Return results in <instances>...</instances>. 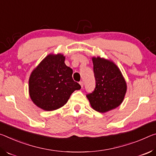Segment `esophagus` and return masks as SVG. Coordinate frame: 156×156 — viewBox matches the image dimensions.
<instances>
[{
	"mask_svg": "<svg viewBox=\"0 0 156 156\" xmlns=\"http://www.w3.org/2000/svg\"><path fill=\"white\" fill-rule=\"evenodd\" d=\"M80 84L81 85V88L83 87V81H80Z\"/></svg>",
	"mask_w": 156,
	"mask_h": 156,
	"instance_id": "obj_1",
	"label": "esophagus"
}]
</instances>
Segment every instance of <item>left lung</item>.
<instances>
[{
  "mask_svg": "<svg viewBox=\"0 0 156 156\" xmlns=\"http://www.w3.org/2000/svg\"><path fill=\"white\" fill-rule=\"evenodd\" d=\"M95 88L86 95L92 108L106 113L122 104L126 92V83L121 71L113 61L93 57Z\"/></svg>",
  "mask_w": 156,
  "mask_h": 156,
  "instance_id": "obj_1",
  "label": "left lung"
}]
</instances>
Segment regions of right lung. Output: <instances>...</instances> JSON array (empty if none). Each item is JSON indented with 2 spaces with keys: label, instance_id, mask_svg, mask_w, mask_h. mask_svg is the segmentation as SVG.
Listing matches in <instances>:
<instances>
[{
  "label": "right lung",
  "instance_id": "obj_1",
  "mask_svg": "<svg viewBox=\"0 0 156 156\" xmlns=\"http://www.w3.org/2000/svg\"><path fill=\"white\" fill-rule=\"evenodd\" d=\"M64 61L63 55L50 54L30 75V98L44 111H54L64 106L71 94L81 88L80 84L73 80L72 68Z\"/></svg>",
  "mask_w": 156,
  "mask_h": 156
}]
</instances>
